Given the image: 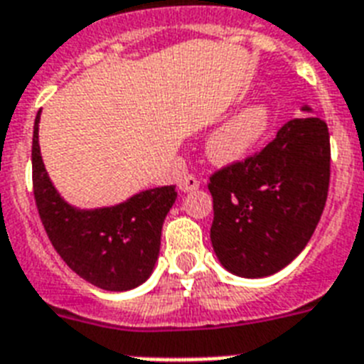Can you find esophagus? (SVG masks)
Returning a JSON list of instances; mask_svg holds the SVG:
<instances>
[{"label": "esophagus", "mask_w": 364, "mask_h": 364, "mask_svg": "<svg viewBox=\"0 0 364 364\" xmlns=\"http://www.w3.org/2000/svg\"><path fill=\"white\" fill-rule=\"evenodd\" d=\"M180 190L182 191H196L199 188V180L193 174H186L184 178L180 180Z\"/></svg>", "instance_id": "1"}]
</instances>
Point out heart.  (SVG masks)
Returning a JSON list of instances; mask_svg holds the SVG:
<instances>
[{"label":"heart","instance_id":"1","mask_svg":"<svg viewBox=\"0 0 364 364\" xmlns=\"http://www.w3.org/2000/svg\"><path fill=\"white\" fill-rule=\"evenodd\" d=\"M272 126V109L263 101L246 105L206 141V154L218 165L242 161L259 146Z\"/></svg>","mask_w":364,"mask_h":364}]
</instances>
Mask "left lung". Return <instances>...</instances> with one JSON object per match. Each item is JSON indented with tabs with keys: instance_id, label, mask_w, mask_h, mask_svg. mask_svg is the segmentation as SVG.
Masks as SVG:
<instances>
[{
	"instance_id": "obj_1",
	"label": "left lung",
	"mask_w": 364,
	"mask_h": 364,
	"mask_svg": "<svg viewBox=\"0 0 364 364\" xmlns=\"http://www.w3.org/2000/svg\"><path fill=\"white\" fill-rule=\"evenodd\" d=\"M329 178V129L314 116L289 120L259 154L212 174L210 240L220 263L242 278L291 263L316 231Z\"/></svg>"
}]
</instances>
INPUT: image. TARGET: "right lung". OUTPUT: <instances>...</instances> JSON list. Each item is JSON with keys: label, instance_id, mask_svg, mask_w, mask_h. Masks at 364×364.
<instances>
[{"label": "right lung", "instance_id": "1", "mask_svg": "<svg viewBox=\"0 0 364 364\" xmlns=\"http://www.w3.org/2000/svg\"><path fill=\"white\" fill-rule=\"evenodd\" d=\"M37 112L31 144L33 196L41 222L67 267L105 291H127L152 274L161 228L176 200L174 186L136 193L114 206L82 210L69 205L52 184L39 148Z\"/></svg>", "mask_w": 364, "mask_h": 364}]
</instances>
